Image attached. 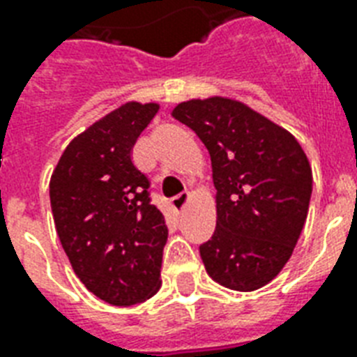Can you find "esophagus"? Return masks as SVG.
I'll return each instance as SVG.
<instances>
[{
	"label": "esophagus",
	"instance_id": "1",
	"mask_svg": "<svg viewBox=\"0 0 357 357\" xmlns=\"http://www.w3.org/2000/svg\"><path fill=\"white\" fill-rule=\"evenodd\" d=\"M189 198H190V192H181V195H178L176 198H172L170 206H172V209L176 213H181V211H183V207L187 206Z\"/></svg>",
	"mask_w": 357,
	"mask_h": 357
}]
</instances>
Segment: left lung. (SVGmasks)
Here are the masks:
<instances>
[{"label": "left lung", "mask_w": 357, "mask_h": 357, "mask_svg": "<svg viewBox=\"0 0 357 357\" xmlns=\"http://www.w3.org/2000/svg\"><path fill=\"white\" fill-rule=\"evenodd\" d=\"M172 116L211 155L217 228L200 246L207 274L235 291L263 287L285 266L307 217L313 176L302 146L229 98L189 100Z\"/></svg>", "instance_id": "obj_1"}]
</instances>
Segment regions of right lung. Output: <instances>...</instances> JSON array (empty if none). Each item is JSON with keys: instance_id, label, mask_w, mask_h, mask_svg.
<instances>
[{"instance_id": "1", "label": "right lung", "mask_w": 357, "mask_h": 357, "mask_svg": "<svg viewBox=\"0 0 357 357\" xmlns=\"http://www.w3.org/2000/svg\"><path fill=\"white\" fill-rule=\"evenodd\" d=\"M157 103L129 102L77 135L50 181L53 220L72 268L98 298L133 305L161 287L168 228L131 161Z\"/></svg>"}]
</instances>
